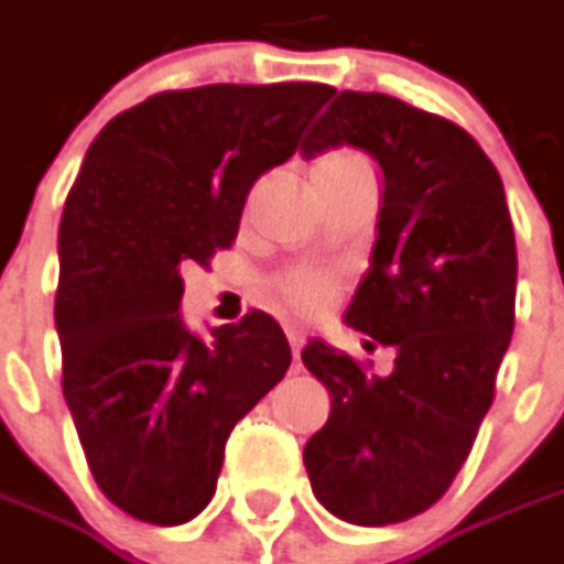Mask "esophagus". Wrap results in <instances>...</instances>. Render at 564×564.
<instances>
[{
    "label": "esophagus",
    "instance_id": "34e87169",
    "mask_svg": "<svg viewBox=\"0 0 564 564\" xmlns=\"http://www.w3.org/2000/svg\"><path fill=\"white\" fill-rule=\"evenodd\" d=\"M285 336H289V345H292V355L294 358H297V355H301V348H304V329H301V326H289V329H285Z\"/></svg>",
    "mask_w": 564,
    "mask_h": 564
}]
</instances>
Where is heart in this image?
Here are the masks:
<instances>
[{"instance_id": "heart-1", "label": "heart", "mask_w": 564, "mask_h": 564, "mask_svg": "<svg viewBox=\"0 0 564 564\" xmlns=\"http://www.w3.org/2000/svg\"><path fill=\"white\" fill-rule=\"evenodd\" d=\"M333 163H360V160L358 156H351V153H333V156H326L319 165ZM282 292H285V297L292 301L297 311L314 314V311H319V307L333 297V279L323 275V272H294V275L285 279Z\"/></svg>"}]
</instances>
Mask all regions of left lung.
<instances>
[{"label": "left lung", "mask_w": 564, "mask_h": 564, "mask_svg": "<svg viewBox=\"0 0 564 564\" xmlns=\"http://www.w3.org/2000/svg\"><path fill=\"white\" fill-rule=\"evenodd\" d=\"M364 150L382 172L370 270L345 323L389 377L311 338L304 367L333 399L304 445L323 509L360 528L399 524L443 499L487 417L514 329L518 253L506 187L465 128L386 94L341 90L301 147Z\"/></svg>", "instance_id": "obj_1"}]
</instances>
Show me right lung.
Here are the masks:
<instances>
[{"mask_svg": "<svg viewBox=\"0 0 564 564\" xmlns=\"http://www.w3.org/2000/svg\"><path fill=\"white\" fill-rule=\"evenodd\" d=\"M326 84L169 90L90 143L58 226L62 392L106 499L147 524L206 509L235 423L285 377L282 326L250 311L191 333L187 263L238 235L250 185L292 160Z\"/></svg>", "mask_w": 564, "mask_h": 564, "instance_id": "obj_1", "label": "right lung"}]
</instances>
